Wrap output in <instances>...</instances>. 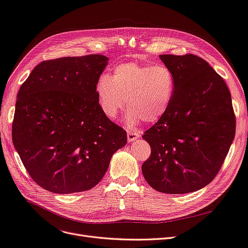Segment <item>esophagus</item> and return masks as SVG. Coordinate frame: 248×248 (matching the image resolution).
Listing matches in <instances>:
<instances>
[{"instance_id":"1","label":"esophagus","mask_w":248,"mask_h":248,"mask_svg":"<svg viewBox=\"0 0 248 248\" xmlns=\"http://www.w3.org/2000/svg\"><path fill=\"white\" fill-rule=\"evenodd\" d=\"M140 138V134L137 132H129L127 133V141L128 142H132L136 140H138Z\"/></svg>"}]
</instances>
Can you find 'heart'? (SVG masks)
I'll return each instance as SVG.
<instances>
[{"instance_id":"heart-1","label":"heart","mask_w":248,"mask_h":248,"mask_svg":"<svg viewBox=\"0 0 248 248\" xmlns=\"http://www.w3.org/2000/svg\"><path fill=\"white\" fill-rule=\"evenodd\" d=\"M173 71L165 65L129 62L114 67L112 74L101 75L95 91L98 104L108 119L114 120L125 107V122L157 123L167 113L175 94Z\"/></svg>"}]
</instances>
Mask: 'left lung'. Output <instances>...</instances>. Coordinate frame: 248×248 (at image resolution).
I'll use <instances>...</instances> for the list:
<instances>
[{
	"label": "left lung",
	"mask_w": 248,
	"mask_h": 248,
	"mask_svg": "<svg viewBox=\"0 0 248 248\" xmlns=\"http://www.w3.org/2000/svg\"><path fill=\"white\" fill-rule=\"evenodd\" d=\"M175 77L167 113L145 132L152 149L141 172L148 184L167 194L200 190L215 178L235 136L229 89L204 59L160 55Z\"/></svg>",
	"instance_id": "left-lung-1"
}]
</instances>
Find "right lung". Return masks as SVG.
Here are the masks:
<instances>
[{
  "instance_id": "add662e5",
  "label": "right lung",
  "mask_w": 248,
  "mask_h": 248,
  "mask_svg": "<svg viewBox=\"0 0 248 248\" xmlns=\"http://www.w3.org/2000/svg\"><path fill=\"white\" fill-rule=\"evenodd\" d=\"M108 58L43 61L17 95L13 144L31 178L57 194L87 191L108 171L126 133L102 112L95 86Z\"/></svg>"
}]
</instances>
